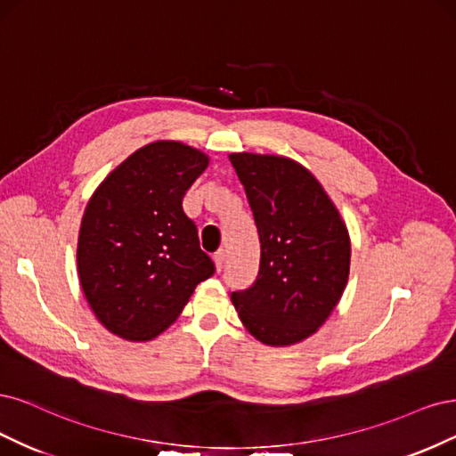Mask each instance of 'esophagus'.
<instances>
[{
	"mask_svg": "<svg viewBox=\"0 0 456 456\" xmlns=\"http://www.w3.org/2000/svg\"><path fill=\"white\" fill-rule=\"evenodd\" d=\"M214 263H216V271L217 273L224 269V265H225V252H224V249H219V252L214 256Z\"/></svg>",
	"mask_w": 456,
	"mask_h": 456,
	"instance_id": "34e87169",
	"label": "esophagus"
}]
</instances>
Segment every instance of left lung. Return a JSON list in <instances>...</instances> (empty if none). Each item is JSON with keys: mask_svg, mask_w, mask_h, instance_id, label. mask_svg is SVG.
Here are the masks:
<instances>
[{"mask_svg": "<svg viewBox=\"0 0 456 456\" xmlns=\"http://www.w3.org/2000/svg\"><path fill=\"white\" fill-rule=\"evenodd\" d=\"M261 242L259 273L231 301L244 328L269 346L316 333L341 301L350 237L314 174L284 155L231 153Z\"/></svg>", "mask_w": 456, "mask_h": 456, "instance_id": "1", "label": "left lung"}]
</instances>
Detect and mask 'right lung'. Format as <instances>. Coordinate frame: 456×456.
<instances>
[{"mask_svg": "<svg viewBox=\"0 0 456 456\" xmlns=\"http://www.w3.org/2000/svg\"><path fill=\"white\" fill-rule=\"evenodd\" d=\"M208 163L207 153L183 142L157 140L115 167L86 202L77 274L86 303L113 335L155 339L214 274L182 208Z\"/></svg>", "mask_w": 456, "mask_h": 456, "instance_id": "right-lung-1", "label": "right lung"}]
</instances>
